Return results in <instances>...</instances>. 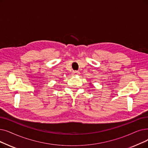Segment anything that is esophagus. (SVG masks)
<instances>
[{"instance_id": "esophagus-1", "label": "esophagus", "mask_w": 148, "mask_h": 148, "mask_svg": "<svg viewBox=\"0 0 148 148\" xmlns=\"http://www.w3.org/2000/svg\"><path fill=\"white\" fill-rule=\"evenodd\" d=\"M80 72L79 71H73V75H79Z\"/></svg>"}]
</instances>
